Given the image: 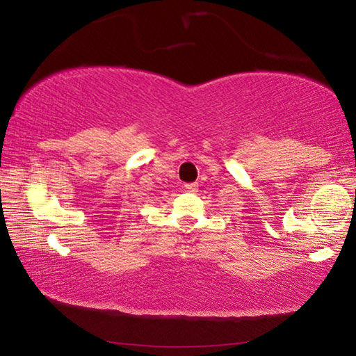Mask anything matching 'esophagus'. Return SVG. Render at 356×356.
Here are the masks:
<instances>
[{
  "label": "esophagus",
  "instance_id": "obj_1",
  "mask_svg": "<svg viewBox=\"0 0 356 356\" xmlns=\"http://www.w3.org/2000/svg\"><path fill=\"white\" fill-rule=\"evenodd\" d=\"M185 190L188 193H196L197 191V184H185Z\"/></svg>",
  "mask_w": 356,
  "mask_h": 356
}]
</instances>
